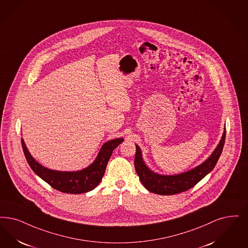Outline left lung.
<instances>
[{
    "instance_id": "8db88e82",
    "label": "left lung",
    "mask_w": 248,
    "mask_h": 248,
    "mask_svg": "<svg viewBox=\"0 0 248 248\" xmlns=\"http://www.w3.org/2000/svg\"><path fill=\"white\" fill-rule=\"evenodd\" d=\"M225 134L226 132L224 127L222 137L216 149H214V151L205 161H203L197 167L188 170L185 172L171 175L159 174L150 170L143 159L141 149L139 148V145L136 144L137 152L135 157V168L142 185L149 192L162 196L175 195L193 187L199 181H201L208 174L217 164L224 146Z\"/></svg>"
}]
</instances>
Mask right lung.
<instances>
[{"label":"right lung","instance_id":"right-lung-1","mask_svg":"<svg viewBox=\"0 0 248 248\" xmlns=\"http://www.w3.org/2000/svg\"><path fill=\"white\" fill-rule=\"evenodd\" d=\"M123 141L124 139L119 138L105 142L95 160L88 167L75 171H62L42 166L31 156L24 139H21L23 151L30 168L51 187L67 194H82L96 188L105 173L113 149H116Z\"/></svg>","mask_w":248,"mask_h":248}]
</instances>
